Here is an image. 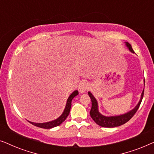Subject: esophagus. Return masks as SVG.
<instances>
[{
	"label": "esophagus",
	"mask_w": 154,
	"mask_h": 154,
	"mask_svg": "<svg viewBox=\"0 0 154 154\" xmlns=\"http://www.w3.org/2000/svg\"><path fill=\"white\" fill-rule=\"evenodd\" d=\"M88 88V85L87 82L85 81H81V83H79V90L81 93H83V92H85V90Z\"/></svg>",
	"instance_id": "obj_1"
}]
</instances>
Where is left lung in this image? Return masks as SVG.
Here are the masks:
<instances>
[{"mask_svg":"<svg viewBox=\"0 0 154 154\" xmlns=\"http://www.w3.org/2000/svg\"><path fill=\"white\" fill-rule=\"evenodd\" d=\"M125 45L127 46V48L129 49V50L132 53H134V50H132V46L128 42H125ZM144 82L145 83V81L144 80ZM144 90H143L141 94L140 100L137 103V104L136 105L135 107L132 110H130L128 112L123 113V114L119 115V116H106L102 114L99 111V107H98V102L97 100L94 97L93 94H92L90 92H88V95L90 96V99L92 101V107L91 110L90 111V116L93 121L95 123L99 125L101 127L104 128H115L118 127V126L122 125L125 123H127L128 121H130L132 119V117L134 115V113L137 112V111L138 110L139 106L142 102V100L143 99V96H144Z\"/></svg>","mask_w":154,"mask_h":154,"instance_id":"1","label":"left lung"}]
</instances>
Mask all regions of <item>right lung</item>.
Listing matches in <instances>:
<instances>
[{"instance_id":"right-lung-1","label":"right lung","mask_w":154,"mask_h":154,"mask_svg":"<svg viewBox=\"0 0 154 154\" xmlns=\"http://www.w3.org/2000/svg\"><path fill=\"white\" fill-rule=\"evenodd\" d=\"M79 94V91L78 90H75L73 91L72 93H71L70 95H69V98L67 99L66 106H65L64 110L62 113V115L60 116V117L57 118V119L54 120V121L46 122V123H33V122H31L28 121L29 123L32 124V125L37 126V127L41 128H45V129H50V128L57 127V126L60 125V124H62L63 122H64L68 116L69 113H70V109L71 107V102H72V100L73 97H75V96H77Z\"/></svg>"}]
</instances>
